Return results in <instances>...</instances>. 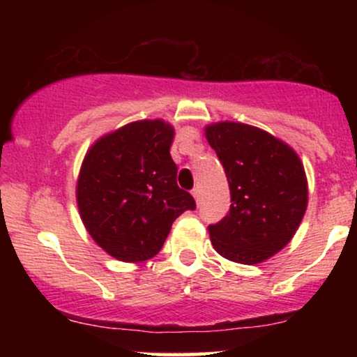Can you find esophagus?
<instances>
[{"label":"esophagus","mask_w":357,"mask_h":357,"mask_svg":"<svg viewBox=\"0 0 357 357\" xmlns=\"http://www.w3.org/2000/svg\"><path fill=\"white\" fill-rule=\"evenodd\" d=\"M191 195L195 196L196 203H199V199H202V191H199V188H195V190L191 191Z\"/></svg>","instance_id":"34e87169"}]
</instances>
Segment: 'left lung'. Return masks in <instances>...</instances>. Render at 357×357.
Here are the masks:
<instances>
[{
  "instance_id": "left-lung-1",
  "label": "left lung",
  "mask_w": 357,
  "mask_h": 357,
  "mask_svg": "<svg viewBox=\"0 0 357 357\" xmlns=\"http://www.w3.org/2000/svg\"><path fill=\"white\" fill-rule=\"evenodd\" d=\"M230 184V213L210 225L221 257L253 265L292 240L307 208V178L296 151L272 134L241 122L204 129Z\"/></svg>"
}]
</instances>
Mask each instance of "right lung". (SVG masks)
Returning a JSON list of instances; mask_svg holds the SVG:
<instances>
[{"mask_svg": "<svg viewBox=\"0 0 357 357\" xmlns=\"http://www.w3.org/2000/svg\"><path fill=\"white\" fill-rule=\"evenodd\" d=\"M173 126L130 122L105 134L85 154L77 181L80 218L96 243L122 261L158 255L171 225L196 203L176 183L169 154Z\"/></svg>", "mask_w": 357, "mask_h": 357, "instance_id": "right-lung-1", "label": "right lung"}]
</instances>
